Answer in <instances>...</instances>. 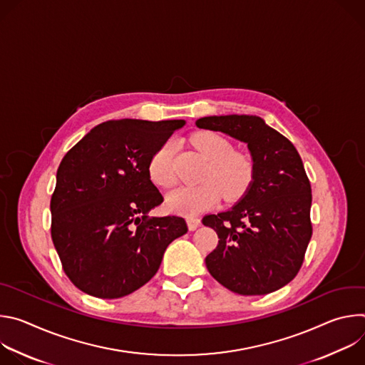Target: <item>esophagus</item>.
Masks as SVG:
<instances>
[{"instance_id":"obj_1","label":"esophagus","mask_w":365,"mask_h":365,"mask_svg":"<svg viewBox=\"0 0 365 365\" xmlns=\"http://www.w3.org/2000/svg\"><path fill=\"white\" fill-rule=\"evenodd\" d=\"M186 222H187V227H189L190 231H195L196 228L200 227V220L196 218V217H187Z\"/></svg>"}]
</instances>
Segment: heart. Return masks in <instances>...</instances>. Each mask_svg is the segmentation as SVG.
Returning a JSON list of instances; mask_svg holds the SVG:
<instances>
[{
	"mask_svg": "<svg viewBox=\"0 0 365 365\" xmlns=\"http://www.w3.org/2000/svg\"><path fill=\"white\" fill-rule=\"evenodd\" d=\"M193 145L210 162L197 186H182L168 196V207L183 215H196L217 205L224 193L230 199L240 197L250 186L254 176V160L242 151H234L232 144L214 131H199L192 137ZM175 145L163 143L151 155L148 176L154 185L172 187L176 183L173 169Z\"/></svg>",
	"mask_w": 365,
	"mask_h": 365,
	"instance_id": "1",
	"label": "heart"
}]
</instances>
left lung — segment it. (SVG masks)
I'll use <instances>...</instances> for the list:
<instances>
[{
	"label": "left lung",
	"instance_id": "left-lung-1",
	"mask_svg": "<svg viewBox=\"0 0 365 365\" xmlns=\"http://www.w3.org/2000/svg\"><path fill=\"white\" fill-rule=\"evenodd\" d=\"M245 143L254 176L228 211L202 224L218 234L206 255L207 272L224 287L244 296L267 294L299 273L312 237V189L296 147L255 115H214L196 121Z\"/></svg>",
	"mask_w": 365,
	"mask_h": 365
}]
</instances>
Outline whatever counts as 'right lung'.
<instances>
[{
  "label": "right lung",
  "instance_id": "right-lung-1",
  "mask_svg": "<svg viewBox=\"0 0 365 365\" xmlns=\"http://www.w3.org/2000/svg\"><path fill=\"white\" fill-rule=\"evenodd\" d=\"M183 120H117L93 127L62 159L50 200L51 240L82 292L118 299L158 273L183 218H148L163 202L150 180L151 155Z\"/></svg>",
  "mask_w": 365,
  "mask_h": 365
}]
</instances>
